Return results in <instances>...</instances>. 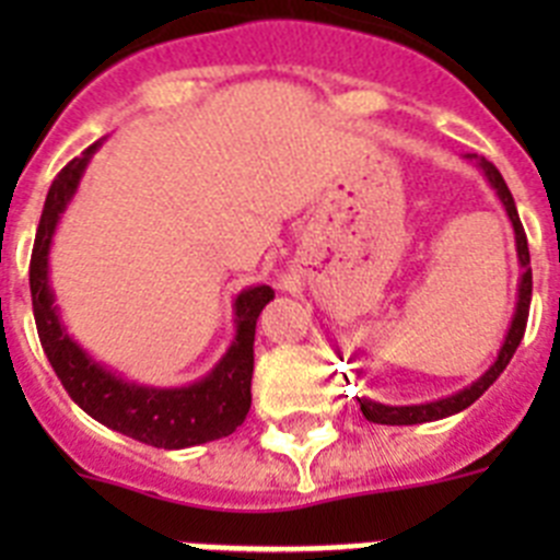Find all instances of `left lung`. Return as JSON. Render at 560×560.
<instances>
[{
  "mask_svg": "<svg viewBox=\"0 0 560 560\" xmlns=\"http://www.w3.org/2000/svg\"><path fill=\"white\" fill-rule=\"evenodd\" d=\"M477 160V156H471ZM479 171L485 173V179L491 182V187L497 190L499 201L504 205L508 210V219H511L513 232H516V252H518V264H522V280H518V303H516V314H513V323L508 336H504V345L499 350L497 361L491 364V370L477 378L471 387L459 389V393L448 395V398H440V400H429V404H415V407H387V404H378V400H370V398H359V407L364 412V418L373 420V423H387V427H412V423H429V420H440V418H448V415H457L463 409H468L485 389L491 387L493 381L502 375V370L511 364L513 353H516L518 341H522L524 328H527V314H530V296H533V271H530V249H527V235H524V226L518 221V212H516V201H513L511 190L504 185L502 173L497 171L493 162H488L485 156L477 160Z\"/></svg>",
  "mask_w": 560,
  "mask_h": 560,
  "instance_id": "1",
  "label": "left lung"
}]
</instances>
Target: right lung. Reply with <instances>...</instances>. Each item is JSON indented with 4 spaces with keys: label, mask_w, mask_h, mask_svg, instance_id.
I'll list each match as a JSON object with an SVG mask.
<instances>
[{
    "label": "right lung",
    "mask_w": 560,
    "mask_h": 560,
    "mask_svg": "<svg viewBox=\"0 0 560 560\" xmlns=\"http://www.w3.org/2000/svg\"><path fill=\"white\" fill-rule=\"evenodd\" d=\"M97 148L101 142L89 145L81 156L61 167L49 185L38 221L36 244L30 257V294L44 353L69 398L114 432L156 448H187L226 438L244 423L252 407L255 325L260 311L275 296L269 285H252L237 294L235 341L212 373L190 387L156 389L122 381L120 375L108 373L97 361L89 359L86 350L78 348V341H72L58 319L56 296L49 289V244L56 235L58 219L75 196L78 182Z\"/></svg>",
    "instance_id": "right-lung-1"
}]
</instances>
